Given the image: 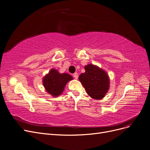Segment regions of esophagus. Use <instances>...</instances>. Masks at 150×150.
Listing matches in <instances>:
<instances>
[{"label":"esophagus","instance_id":"obj_1","mask_svg":"<svg viewBox=\"0 0 150 150\" xmlns=\"http://www.w3.org/2000/svg\"><path fill=\"white\" fill-rule=\"evenodd\" d=\"M73 76H74V78H75L76 79H78V74H77V73H74V74H73Z\"/></svg>","mask_w":150,"mask_h":150}]
</instances>
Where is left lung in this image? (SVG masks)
Returning <instances> with one entry per match:
<instances>
[{"instance_id": "left-lung-1", "label": "left lung", "mask_w": 150, "mask_h": 150, "mask_svg": "<svg viewBox=\"0 0 150 150\" xmlns=\"http://www.w3.org/2000/svg\"><path fill=\"white\" fill-rule=\"evenodd\" d=\"M86 72L79 77V80L92 98H103L110 87V78L106 72L92 64L85 66Z\"/></svg>"}]
</instances>
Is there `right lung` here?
Segmentation results:
<instances>
[{
  "label": "right lung",
  "instance_id": "add662e5",
  "mask_svg": "<svg viewBox=\"0 0 150 150\" xmlns=\"http://www.w3.org/2000/svg\"><path fill=\"white\" fill-rule=\"evenodd\" d=\"M73 77L67 73L60 74L55 69H52L43 78V85L47 92L53 97H58L64 91L66 84Z\"/></svg>",
  "mask_w": 150,
  "mask_h": 150
}]
</instances>
